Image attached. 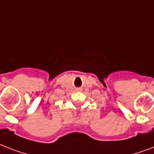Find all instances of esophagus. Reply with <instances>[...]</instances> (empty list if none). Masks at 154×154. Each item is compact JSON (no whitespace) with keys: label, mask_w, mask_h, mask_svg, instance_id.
Wrapping results in <instances>:
<instances>
[{"label":"esophagus","mask_w":154,"mask_h":154,"mask_svg":"<svg viewBox=\"0 0 154 154\" xmlns=\"http://www.w3.org/2000/svg\"><path fill=\"white\" fill-rule=\"evenodd\" d=\"M78 90H80V89H78Z\"/></svg>","instance_id":"1"}]
</instances>
